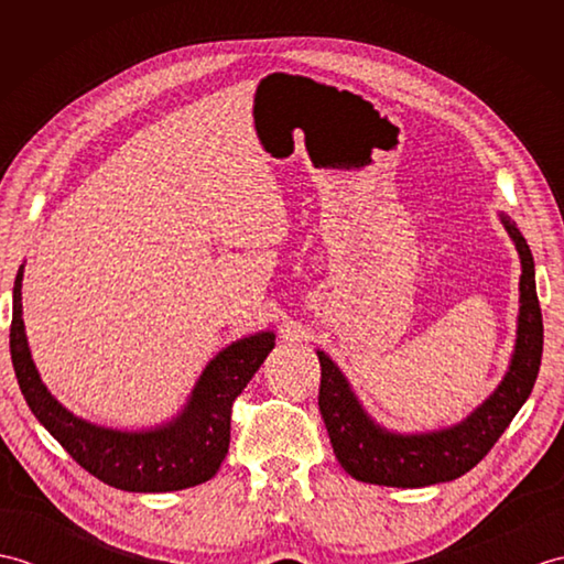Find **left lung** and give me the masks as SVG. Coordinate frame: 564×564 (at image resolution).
Returning a JSON list of instances; mask_svg holds the SVG:
<instances>
[{
	"label": "left lung",
	"mask_w": 564,
	"mask_h": 564,
	"mask_svg": "<svg viewBox=\"0 0 564 564\" xmlns=\"http://www.w3.org/2000/svg\"><path fill=\"white\" fill-rule=\"evenodd\" d=\"M499 220L517 245L521 259L517 341L505 378L463 422L434 431H412V434L382 426L366 412L341 368L317 349L322 368L319 412L334 455L356 480L386 487L451 482L485 458L529 400L543 356V317L535 293V267L519 227L505 213H499Z\"/></svg>",
	"instance_id": "obj_1"
}]
</instances>
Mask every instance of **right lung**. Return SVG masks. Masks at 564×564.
Segmentation results:
<instances>
[{
	"label": "right lung",
	"instance_id": "obj_1",
	"mask_svg": "<svg viewBox=\"0 0 564 564\" xmlns=\"http://www.w3.org/2000/svg\"><path fill=\"white\" fill-rule=\"evenodd\" d=\"M23 263L14 281L11 364L33 416L84 470L126 492H176L208 482L230 448L232 402L247 388L275 334L263 329L227 344L203 368L186 404L170 422L148 429H113L82 419L59 404L35 368L21 305Z\"/></svg>",
	"mask_w": 564,
	"mask_h": 564
}]
</instances>
